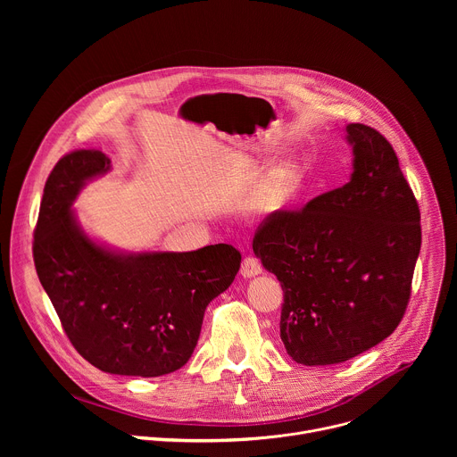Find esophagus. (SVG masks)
<instances>
[{
    "instance_id": "1",
    "label": "esophagus",
    "mask_w": 457,
    "mask_h": 457,
    "mask_svg": "<svg viewBox=\"0 0 457 457\" xmlns=\"http://www.w3.org/2000/svg\"><path fill=\"white\" fill-rule=\"evenodd\" d=\"M240 273H242V277H244V278H253V277H256V275L262 273V266H260L258 258H254V256H251V254H249V256H245V258L242 260Z\"/></svg>"
}]
</instances>
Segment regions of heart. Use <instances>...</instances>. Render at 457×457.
I'll use <instances>...</instances> for the list:
<instances>
[{
    "label": "heart",
    "mask_w": 457,
    "mask_h": 457,
    "mask_svg": "<svg viewBox=\"0 0 457 457\" xmlns=\"http://www.w3.org/2000/svg\"><path fill=\"white\" fill-rule=\"evenodd\" d=\"M300 182V168L296 162L289 161L278 166L268 182L262 186L258 193L256 204L262 212H275L282 208L296 191Z\"/></svg>",
    "instance_id": "b5f03b06"
}]
</instances>
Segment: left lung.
Returning <instances> with one entry per match:
<instances>
[{
  "mask_svg": "<svg viewBox=\"0 0 457 457\" xmlns=\"http://www.w3.org/2000/svg\"><path fill=\"white\" fill-rule=\"evenodd\" d=\"M351 180L275 212L253 251L284 289L280 338L302 365L347 361L395 333L421 247L420 208L390 143L347 124Z\"/></svg>",
  "mask_w": 457,
  "mask_h": 457,
  "instance_id": "8db88e82",
  "label": "left lung"
}]
</instances>
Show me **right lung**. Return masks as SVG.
<instances>
[{
	"instance_id": "add662e5",
	"label": "right lung",
	"mask_w": 457,
	"mask_h": 457,
	"mask_svg": "<svg viewBox=\"0 0 457 457\" xmlns=\"http://www.w3.org/2000/svg\"><path fill=\"white\" fill-rule=\"evenodd\" d=\"M99 150H76L50 171L34 231V264L64 333L103 372L155 378L180 369L199 342L208 303L240 270L229 244L122 253L92 240L72 204L108 173Z\"/></svg>"
}]
</instances>
